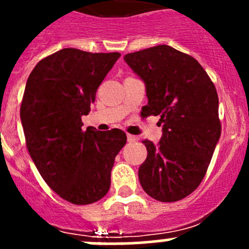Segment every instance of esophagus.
<instances>
[{"instance_id":"esophagus-1","label":"esophagus","mask_w":249,"mask_h":249,"mask_svg":"<svg viewBox=\"0 0 249 249\" xmlns=\"http://www.w3.org/2000/svg\"><path fill=\"white\" fill-rule=\"evenodd\" d=\"M126 137H127V141H129V142H135V141L137 140L136 136H134V135H130V134H127Z\"/></svg>"}]
</instances>
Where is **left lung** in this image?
Here are the masks:
<instances>
[{"label": "left lung", "instance_id": "left-lung-1", "mask_svg": "<svg viewBox=\"0 0 249 249\" xmlns=\"http://www.w3.org/2000/svg\"><path fill=\"white\" fill-rule=\"evenodd\" d=\"M124 60L145 84L142 114L159 115L162 125L157 145L143 141L148 155L139 170L141 185L158 201L184 199L205 177L222 132L214 84L194 57L165 44Z\"/></svg>", "mask_w": 249, "mask_h": 249}]
</instances>
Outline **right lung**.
<instances>
[{
    "label": "right lung",
    "instance_id": "right-lung-1",
    "mask_svg": "<svg viewBox=\"0 0 249 249\" xmlns=\"http://www.w3.org/2000/svg\"><path fill=\"white\" fill-rule=\"evenodd\" d=\"M119 53L65 48L42 59L27 78L20 107L26 147L46 183L66 201L89 205L108 193L110 171L126 143L119 129L83 131L97 88Z\"/></svg>",
    "mask_w": 249,
    "mask_h": 249
}]
</instances>
